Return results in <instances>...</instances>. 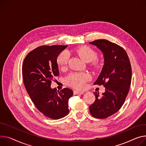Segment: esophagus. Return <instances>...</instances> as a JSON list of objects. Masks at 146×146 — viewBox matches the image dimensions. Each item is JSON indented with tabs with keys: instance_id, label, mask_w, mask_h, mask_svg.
Returning <instances> with one entry per match:
<instances>
[{
	"instance_id": "1",
	"label": "esophagus",
	"mask_w": 146,
	"mask_h": 146,
	"mask_svg": "<svg viewBox=\"0 0 146 146\" xmlns=\"http://www.w3.org/2000/svg\"><path fill=\"white\" fill-rule=\"evenodd\" d=\"M84 93V91H80V90H74V94H82Z\"/></svg>"
}]
</instances>
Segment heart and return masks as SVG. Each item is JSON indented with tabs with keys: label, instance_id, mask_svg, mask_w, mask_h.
Instances as JSON below:
<instances>
[{
	"label": "heart",
	"instance_id": "1",
	"mask_svg": "<svg viewBox=\"0 0 146 146\" xmlns=\"http://www.w3.org/2000/svg\"><path fill=\"white\" fill-rule=\"evenodd\" d=\"M74 52L78 54L83 60L86 63L93 61L92 66L94 67L99 66L98 63L94 61L97 57L96 52L92 48L88 46H81L76 48ZM69 59V55L66 51H63L58 55L56 62L57 65L60 68H64L66 66ZM90 76L85 73H72L68 76L66 82L68 84L77 89H82L84 86L85 83L89 80Z\"/></svg>",
	"mask_w": 146,
	"mask_h": 146
}]
</instances>
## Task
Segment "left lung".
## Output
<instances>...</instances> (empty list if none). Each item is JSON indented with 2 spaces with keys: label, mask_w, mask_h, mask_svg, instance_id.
<instances>
[{
  "label": "left lung",
  "mask_w": 146,
  "mask_h": 146,
  "mask_svg": "<svg viewBox=\"0 0 146 146\" xmlns=\"http://www.w3.org/2000/svg\"><path fill=\"white\" fill-rule=\"evenodd\" d=\"M89 43L103 54L104 65L94 84L105 87L102 96L94 92L96 100L89 110L93 117L106 119L118 111L124 103L131 84V64L127 53L117 44L105 39Z\"/></svg>",
  "instance_id": "1"
}]
</instances>
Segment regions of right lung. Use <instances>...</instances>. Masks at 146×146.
Returning <instances> with one entry per match:
<instances>
[{"instance_id":"obj_1","label":"right lung","mask_w":146,"mask_h":146,"mask_svg":"<svg viewBox=\"0 0 146 146\" xmlns=\"http://www.w3.org/2000/svg\"><path fill=\"white\" fill-rule=\"evenodd\" d=\"M67 46L38 47L26 56L22 66L25 88L36 108L46 117L57 120L69 114L68 101L72 90L50 87L54 77L59 75L57 57Z\"/></svg>"}]
</instances>
